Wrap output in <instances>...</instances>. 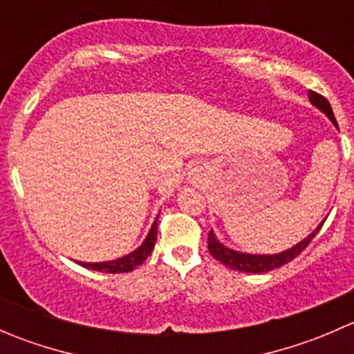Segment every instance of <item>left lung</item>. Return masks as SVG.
Returning a JSON list of instances; mask_svg holds the SVG:
<instances>
[{
    "label": "left lung",
    "mask_w": 354,
    "mask_h": 354,
    "mask_svg": "<svg viewBox=\"0 0 354 354\" xmlns=\"http://www.w3.org/2000/svg\"><path fill=\"white\" fill-rule=\"evenodd\" d=\"M308 99L313 106H317V108L322 111V113H326L327 116L330 118L332 123L337 127V121H335L334 113H332L329 101H327L324 95L310 91ZM324 223H326V219H324L322 223L317 226V230L313 231L312 234H308V236H306L303 241H299L298 245H295L292 248L286 250V252L274 253V255H252V253H241V252H236V250H231L221 243L212 231L209 233V243L207 245H209L210 255H212L216 260H219L221 263H224L226 267H230V269L240 270V272L263 274V272H269V270H272V269H277V267L284 266V263L291 262L292 259H296V257H298L299 253H301L303 250L310 245V241L315 238V234L319 233V230L324 226Z\"/></svg>",
    "instance_id": "8db88e82"
}]
</instances>
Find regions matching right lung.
<instances>
[{"label": "right lung", "instance_id": "obj_1", "mask_svg": "<svg viewBox=\"0 0 354 354\" xmlns=\"http://www.w3.org/2000/svg\"><path fill=\"white\" fill-rule=\"evenodd\" d=\"M156 240H157V219L154 221V224H152L151 231H149V234H147V238H145L144 243L138 246L135 252L128 253V255L121 257V259L109 260V262H95V263L78 262V263H80L82 267H85V269L99 270V272H108V274L130 272V270L137 269L138 266H142V263L145 262V259L151 255V252L154 250Z\"/></svg>", "mask_w": 354, "mask_h": 354}]
</instances>
